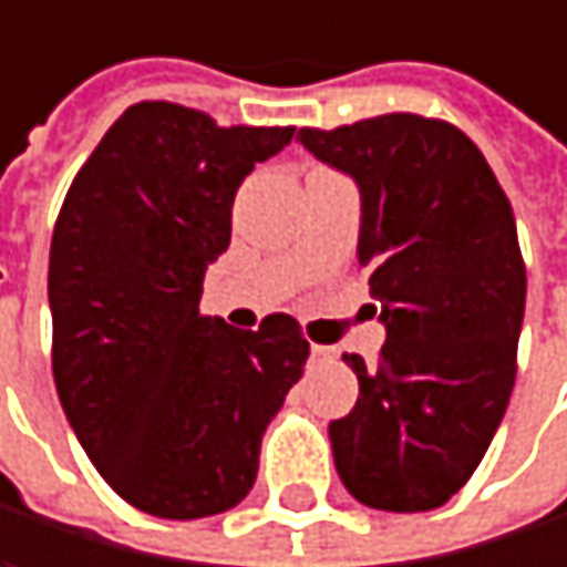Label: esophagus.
Segmentation results:
<instances>
[{"instance_id": "34e87169", "label": "esophagus", "mask_w": 567, "mask_h": 567, "mask_svg": "<svg viewBox=\"0 0 567 567\" xmlns=\"http://www.w3.org/2000/svg\"><path fill=\"white\" fill-rule=\"evenodd\" d=\"M310 360L313 363H333L337 360V350L333 347H323V343H313L310 347Z\"/></svg>"}]
</instances>
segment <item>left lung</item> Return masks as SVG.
Masks as SVG:
<instances>
[{
  "mask_svg": "<svg viewBox=\"0 0 567 567\" xmlns=\"http://www.w3.org/2000/svg\"><path fill=\"white\" fill-rule=\"evenodd\" d=\"M297 138L360 187L357 257L386 327L377 367L343 357L360 400L330 423L337 472L370 508H439L478 468L515 386L525 260L512 204L439 118L396 112Z\"/></svg>",
  "mask_w": 567,
  "mask_h": 567,
  "instance_id": "1",
  "label": "left lung"
}]
</instances>
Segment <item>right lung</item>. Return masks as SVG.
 I'll list each match as a JSON object with an SVG mask.
<instances>
[{
    "instance_id": "obj_1",
    "label": "right lung",
    "mask_w": 567,
    "mask_h": 567,
    "mask_svg": "<svg viewBox=\"0 0 567 567\" xmlns=\"http://www.w3.org/2000/svg\"><path fill=\"white\" fill-rule=\"evenodd\" d=\"M293 128H220L174 105H132L75 174L49 250L52 377L102 478L157 518L234 508L260 439L303 377L287 313L237 330L200 313L254 164Z\"/></svg>"
}]
</instances>
